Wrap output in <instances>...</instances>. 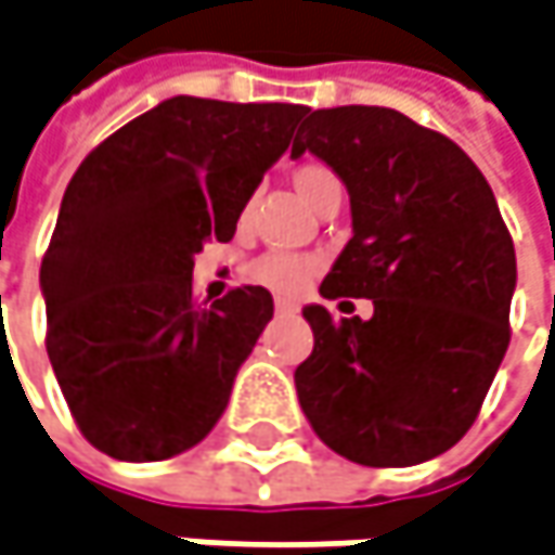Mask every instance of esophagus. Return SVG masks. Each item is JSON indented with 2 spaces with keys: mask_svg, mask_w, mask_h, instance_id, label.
Here are the masks:
<instances>
[{
  "mask_svg": "<svg viewBox=\"0 0 555 555\" xmlns=\"http://www.w3.org/2000/svg\"><path fill=\"white\" fill-rule=\"evenodd\" d=\"M274 310L281 312V315H291V312H297V304H294V300H284V297H278V300H274Z\"/></svg>",
  "mask_w": 555,
  "mask_h": 555,
  "instance_id": "34e87169",
  "label": "esophagus"
}]
</instances>
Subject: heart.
Wrapping results in <instances>:
<instances>
[{"instance_id": "heart-1", "label": "heart", "mask_w": 555, "mask_h": 555, "mask_svg": "<svg viewBox=\"0 0 555 555\" xmlns=\"http://www.w3.org/2000/svg\"><path fill=\"white\" fill-rule=\"evenodd\" d=\"M332 184H338L335 172L325 169V166H315V163H307V166H300V169L294 172V188L300 191V197H304L307 204H312V201H315L325 188H332ZM245 214H248V207H245ZM315 268H319V261H315L312 255L271 251V255H261V258L248 268V274H251V281H258V284H264V287H271V291H278V294H297V291H304V287L310 284Z\"/></svg>"}]
</instances>
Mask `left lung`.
Masks as SVG:
<instances>
[{
	"instance_id": "1",
	"label": "left lung",
	"mask_w": 555,
	"mask_h": 555,
	"mask_svg": "<svg viewBox=\"0 0 555 555\" xmlns=\"http://www.w3.org/2000/svg\"><path fill=\"white\" fill-rule=\"evenodd\" d=\"M304 153L351 197V240L319 294L367 297L374 315L304 310L312 354L294 374L300 409L354 463H425L469 431L508 351V227L473 159L392 107L310 111L291 156Z\"/></svg>"
}]
</instances>
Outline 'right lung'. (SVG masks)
Returning a JSON list of instances; mask_svg holds the SVG:
<instances>
[{
    "label": "right lung",
    "mask_w": 555,
    "mask_h": 555,
    "mask_svg": "<svg viewBox=\"0 0 555 555\" xmlns=\"http://www.w3.org/2000/svg\"><path fill=\"white\" fill-rule=\"evenodd\" d=\"M304 104L175 95L76 169L40 264L47 354L79 431L153 463L201 444L274 315L264 287L194 304L204 243H230Z\"/></svg>",
    "instance_id": "1"
}]
</instances>
